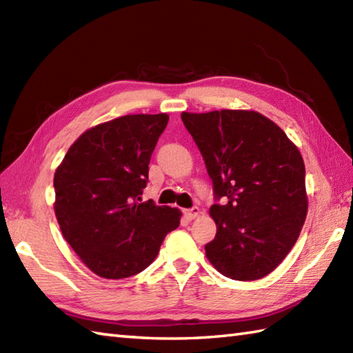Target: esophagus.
Segmentation results:
<instances>
[{"label":"esophagus","mask_w":353,"mask_h":353,"mask_svg":"<svg viewBox=\"0 0 353 353\" xmlns=\"http://www.w3.org/2000/svg\"><path fill=\"white\" fill-rule=\"evenodd\" d=\"M199 214H200V208L199 206H194V208L186 209V211H185L186 219H190V220L196 219V216H199Z\"/></svg>","instance_id":"1"}]
</instances>
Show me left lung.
Instances as JSON below:
<instances>
[{"label":"left lung","instance_id":"1","mask_svg":"<svg viewBox=\"0 0 353 353\" xmlns=\"http://www.w3.org/2000/svg\"><path fill=\"white\" fill-rule=\"evenodd\" d=\"M203 156L216 235L206 258L221 274L256 281L272 273L301 235L308 212L305 163L279 125L259 112H182Z\"/></svg>","mask_w":353,"mask_h":353}]
</instances>
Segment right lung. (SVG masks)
<instances>
[{
	"label": "right lung",
	"instance_id": "obj_1",
	"mask_svg": "<svg viewBox=\"0 0 353 353\" xmlns=\"http://www.w3.org/2000/svg\"><path fill=\"white\" fill-rule=\"evenodd\" d=\"M167 114L124 115L81 133L54 172V212L81 262L104 279L141 273L156 259L176 208L142 201Z\"/></svg>",
	"mask_w": 353,
	"mask_h": 353
}]
</instances>
